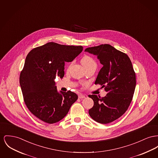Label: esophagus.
<instances>
[{"instance_id":"obj_1","label":"esophagus","mask_w":158,"mask_h":158,"mask_svg":"<svg viewBox=\"0 0 158 158\" xmlns=\"http://www.w3.org/2000/svg\"><path fill=\"white\" fill-rule=\"evenodd\" d=\"M85 98V96L83 95V94H80V95H79V99H82V98Z\"/></svg>"}]
</instances>
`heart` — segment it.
I'll return each instance as SVG.
<instances>
[{
  "instance_id": "heart-1",
  "label": "heart",
  "mask_w": 158,
  "mask_h": 158,
  "mask_svg": "<svg viewBox=\"0 0 158 158\" xmlns=\"http://www.w3.org/2000/svg\"><path fill=\"white\" fill-rule=\"evenodd\" d=\"M81 62H82V64H83L84 67L86 66V65L93 64V63H95L93 58L88 56H84V57L81 60ZM72 64V63H70V64L69 65V67L71 66Z\"/></svg>"
}]
</instances>
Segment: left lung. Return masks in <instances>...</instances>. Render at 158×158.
I'll return each mask as SVG.
<instances>
[{
  "label": "left lung",
  "instance_id": "left-lung-1",
  "mask_svg": "<svg viewBox=\"0 0 158 158\" xmlns=\"http://www.w3.org/2000/svg\"><path fill=\"white\" fill-rule=\"evenodd\" d=\"M102 64L95 84L104 87V97L90 95L94 101L89 114L94 121L106 124L116 120L127 110L136 86V77L132 63L126 54L109 44L85 49Z\"/></svg>",
  "mask_w": 158,
  "mask_h": 158
}]
</instances>
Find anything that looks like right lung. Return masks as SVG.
<instances>
[{
  "label": "right lung",
  "mask_w": 158,
  "mask_h": 158,
  "mask_svg": "<svg viewBox=\"0 0 158 158\" xmlns=\"http://www.w3.org/2000/svg\"><path fill=\"white\" fill-rule=\"evenodd\" d=\"M83 50L82 46L49 42L32 49L26 56L19 84L28 110L48 123L63 119L78 98L70 91L58 92L56 77L64 76L65 62H71Z\"/></svg>",
  "instance_id": "1"
}]
</instances>
